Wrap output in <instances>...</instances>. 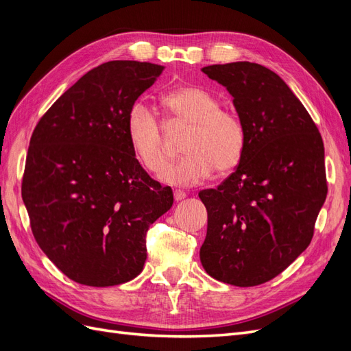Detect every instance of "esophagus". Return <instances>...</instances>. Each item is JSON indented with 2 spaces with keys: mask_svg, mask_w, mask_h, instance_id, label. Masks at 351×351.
<instances>
[{
  "mask_svg": "<svg viewBox=\"0 0 351 351\" xmlns=\"http://www.w3.org/2000/svg\"><path fill=\"white\" fill-rule=\"evenodd\" d=\"M186 197V192H183V190H174V199L178 202V200H183Z\"/></svg>",
  "mask_w": 351,
  "mask_h": 351,
  "instance_id": "34e87169",
  "label": "esophagus"
}]
</instances>
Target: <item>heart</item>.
Masks as SVG:
<instances>
[{
    "mask_svg": "<svg viewBox=\"0 0 351 351\" xmlns=\"http://www.w3.org/2000/svg\"><path fill=\"white\" fill-rule=\"evenodd\" d=\"M168 125L190 124L183 152L177 161L167 164L159 180L173 186H193L218 171L234 168L246 147V129L240 117L219 108V101L202 88L184 86L162 98ZM132 151L147 171L158 173L165 164L164 125L152 108L133 104L125 120Z\"/></svg>",
    "mask_w": 351,
    "mask_h": 351,
    "instance_id": "b5f03b06",
    "label": "heart"
}]
</instances>
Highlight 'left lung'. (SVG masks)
Returning a JSON list of instances; mask_svg holds the SVG:
<instances>
[{
  "instance_id": "obj_1",
  "label": "left lung",
  "mask_w": 351,
  "mask_h": 351,
  "mask_svg": "<svg viewBox=\"0 0 351 351\" xmlns=\"http://www.w3.org/2000/svg\"><path fill=\"white\" fill-rule=\"evenodd\" d=\"M202 71L230 92L246 147L234 173L199 192L208 210L200 262L218 281L259 285L311 244L328 192L324 142L303 104L272 70L237 61Z\"/></svg>"
}]
</instances>
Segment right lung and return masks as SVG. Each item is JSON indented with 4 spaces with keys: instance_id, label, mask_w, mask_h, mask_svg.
I'll use <instances>...</instances> for the list:
<instances>
[{
    "instance_id": "obj_1",
    "label": "right lung",
    "mask_w": 351,
    "mask_h": 351,
    "mask_svg": "<svg viewBox=\"0 0 351 351\" xmlns=\"http://www.w3.org/2000/svg\"><path fill=\"white\" fill-rule=\"evenodd\" d=\"M152 62L108 61L52 104L30 137L22 197L49 261L73 281L110 287L136 278L146 232L173 206L127 136L132 105L161 76Z\"/></svg>"
}]
</instances>
